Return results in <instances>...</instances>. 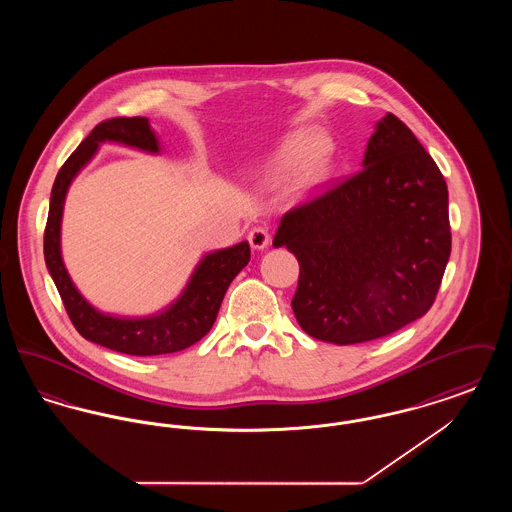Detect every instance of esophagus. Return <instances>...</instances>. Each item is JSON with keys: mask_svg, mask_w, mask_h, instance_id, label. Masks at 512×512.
Instances as JSON below:
<instances>
[{"mask_svg": "<svg viewBox=\"0 0 512 512\" xmlns=\"http://www.w3.org/2000/svg\"><path fill=\"white\" fill-rule=\"evenodd\" d=\"M247 240H249V245H251L253 249H265V247L268 245V242H270L267 230H265V228H261V226L253 228V230L249 232Z\"/></svg>", "mask_w": 512, "mask_h": 512, "instance_id": "esophagus-1", "label": "esophagus"}]
</instances>
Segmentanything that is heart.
<instances>
[{
  "instance_id": "1",
  "label": "heart",
  "mask_w": 512,
  "mask_h": 512,
  "mask_svg": "<svg viewBox=\"0 0 512 512\" xmlns=\"http://www.w3.org/2000/svg\"><path fill=\"white\" fill-rule=\"evenodd\" d=\"M326 147V138L317 130H299L274 151L270 167L280 176H301L305 184H318L326 176Z\"/></svg>"
}]
</instances>
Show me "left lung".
<instances>
[{
	"label": "left lung",
	"mask_w": 512,
	"mask_h": 512,
	"mask_svg": "<svg viewBox=\"0 0 512 512\" xmlns=\"http://www.w3.org/2000/svg\"><path fill=\"white\" fill-rule=\"evenodd\" d=\"M274 247L299 263L293 315L336 345L378 340L432 307L451 255L443 174L407 124L388 113L363 171L286 213Z\"/></svg>",
	"instance_id": "1"
}]
</instances>
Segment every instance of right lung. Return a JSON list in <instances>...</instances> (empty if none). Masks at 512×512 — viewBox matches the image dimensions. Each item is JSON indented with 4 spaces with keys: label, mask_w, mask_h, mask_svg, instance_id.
Returning <instances> with one entry per match:
<instances>
[{
    "label": "right lung",
    "mask_w": 512,
    "mask_h": 512,
    "mask_svg": "<svg viewBox=\"0 0 512 512\" xmlns=\"http://www.w3.org/2000/svg\"><path fill=\"white\" fill-rule=\"evenodd\" d=\"M105 142L134 147L146 153L161 151L157 134L146 117L109 119L88 134V138L74 149L73 155L57 172L51 188L48 224L44 232L46 267L63 299L67 315L82 338L136 357L182 351L213 328L224 293L249 263L251 249L247 242H240L203 255L178 299L155 315L115 317L98 311L76 290L65 268L61 255V220L69 186Z\"/></svg>",
    "instance_id": "right-lung-1"
}]
</instances>
